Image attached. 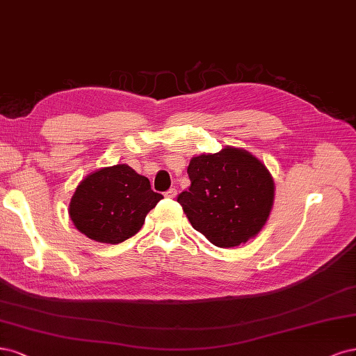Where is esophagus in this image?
<instances>
[{
  "instance_id": "34e87169",
  "label": "esophagus",
  "mask_w": 356,
  "mask_h": 356,
  "mask_svg": "<svg viewBox=\"0 0 356 356\" xmlns=\"http://www.w3.org/2000/svg\"><path fill=\"white\" fill-rule=\"evenodd\" d=\"M165 197H167V198H171V200H173V198H176V197H177V191H176L175 188H171V189H168V191L165 192Z\"/></svg>"
}]
</instances>
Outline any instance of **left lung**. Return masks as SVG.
<instances>
[{"label":"left lung","instance_id":"left-lung-1","mask_svg":"<svg viewBox=\"0 0 356 356\" xmlns=\"http://www.w3.org/2000/svg\"><path fill=\"white\" fill-rule=\"evenodd\" d=\"M191 186L177 202L193 229L211 244L236 247L266 223L273 202V180L266 167L244 149L227 146L200 155L188 167Z\"/></svg>","mask_w":356,"mask_h":356}]
</instances>
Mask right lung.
<instances>
[{
    "mask_svg": "<svg viewBox=\"0 0 356 356\" xmlns=\"http://www.w3.org/2000/svg\"><path fill=\"white\" fill-rule=\"evenodd\" d=\"M163 198L151 189L147 177L118 164L95 171L79 183L70 214L78 231L90 239L120 244L140 231L146 214Z\"/></svg>",
    "mask_w": 356,
    "mask_h": 356,
    "instance_id": "obj_1",
    "label": "right lung"
}]
</instances>
